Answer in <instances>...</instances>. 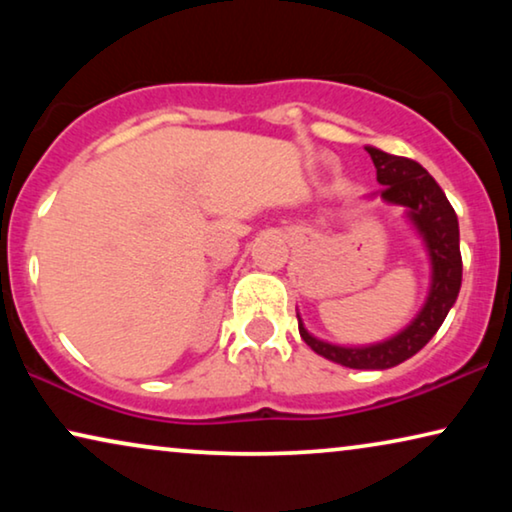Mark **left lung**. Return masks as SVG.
I'll list each match as a JSON object with an SVG mask.
<instances>
[{
  "label": "left lung",
  "mask_w": 512,
  "mask_h": 512,
  "mask_svg": "<svg viewBox=\"0 0 512 512\" xmlns=\"http://www.w3.org/2000/svg\"><path fill=\"white\" fill-rule=\"evenodd\" d=\"M373 158L382 200L408 209V219L419 230L431 258V291L422 312L394 338L368 347H340L307 333L298 317V331L319 356L356 370H384L415 356L443 324L461 289L459 221L443 188L422 165L410 158L391 156L366 146Z\"/></svg>",
  "instance_id": "8db88e82"
}]
</instances>
